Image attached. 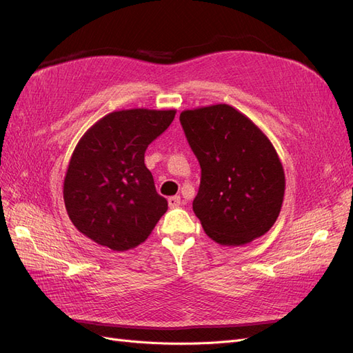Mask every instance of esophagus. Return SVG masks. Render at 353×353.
Listing matches in <instances>:
<instances>
[{
  "label": "esophagus",
  "mask_w": 353,
  "mask_h": 353,
  "mask_svg": "<svg viewBox=\"0 0 353 353\" xmlns=\"http://www.w3.org/2000/svg\"><path fill=\"white\" fill-rule=\"evenodd\" d=\"M168 203H169V208H178L181 205V197L179 196H172L168 199Z\"/></svg>",
  "instance_id": "34e87169"
}]
</instances>
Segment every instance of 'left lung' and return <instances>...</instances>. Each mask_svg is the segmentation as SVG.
Returning <instances> with one entry per match:
<instances>
[{
  "label": "left lung",
  "instance_id": "1",
  "mask_svg": "<svg viewBox=\"0 0 353 353\" xmlns=\"http://www.w3.org/2000/svg\"><path fill=\"white\" fill-rule=\"evenodd\" d=\"M201 179L193 210L208 236L243 245L268 232L280 215L285 176L270 138L228 104L179 114Z\"/></svg>",
  "mask_w": 353,
  "mask_h": 353
}]
</instances>
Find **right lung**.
I'll return each mask as SVG.
<instances>
[{
    "label": "right lung",
    "instance_id": "1",
    "mask_svg": "<svg viewBox=\"0 0 353 353\" xmlns=\"http://www.w3.org/2000/svg\"><path fill=\"white\" fill-rule=\"evenodd\" d=\"M175 113L112 112L82 135L66 170L63 199L72 223L85 237L125 252L150 236L168 201L157 194L144 153Z\"/></svg>",
    "mask_w": 353,
    "mask_h": 353
}]
</instances>
